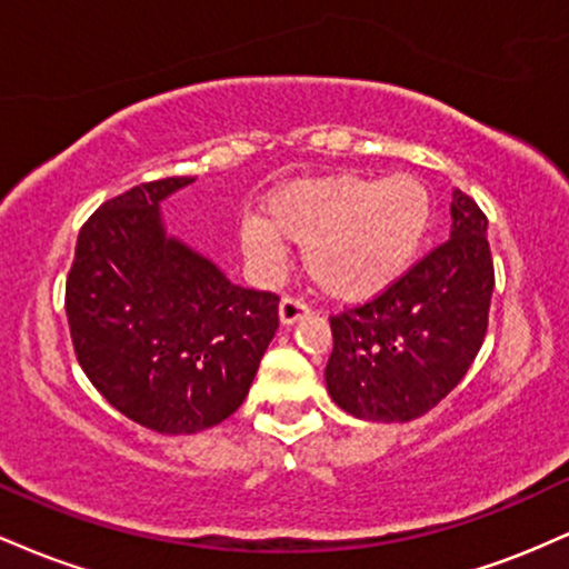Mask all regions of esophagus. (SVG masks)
Segmentation results:
<instances>
[{
	"label": "esophagus",
	"instance_id": "34e87169",
	"mask_svg": "<svg viewBox=\"0 0 569 569\" xmlns=\"http://www.w3.org/2000/svg\"><path fill=\"white\" fill-rule=\"evenodd\" d=\"M307 312H310V307H307L302 299H297V297H283V299H280V305H278V316H280V323H283V326L297 323L299 318L307 316Z\"/></svg>",
	"mask_w": 569,
	"mask_h": 569
}]
</instances>
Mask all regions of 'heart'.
Segmentation results:
<instances>
[{
    "label": "heart",
    "mask_w": 569,
    "mask_h": 569,
    "mask_svg": "<svg viewBox=\"0 0 569 569\" xmlns=\"http://www.w3.org/2000/svg\"><path fill=\"white\" fill-rule=\"evenodd\" d=\"M430 224L433 200L411 176H326L280 187L262 224L240 230V246L262 267L280 262L278 240L302 246L307 276L331 297L361 302L407 276Z\"/></svg>",
    "instance_id": "b5f03b06"
}]
</instances>
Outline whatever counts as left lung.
<instances>
[{
	"instance_id": "8db88e82",
	"label": "left lung",
	"mask_w": 569,
	"mask_h": 569,
	"mask_svg": "<svg viewBox=\"0 0 569 569\" xmlns=\"http://www.w3.org/2000/svg\"><path fill=\"white\" fill-rule=\"evenodd\" d=\"M495 267L487 217L452 192V232L401 280L329 318L326 388L339 409L371 422H409L452 393L487 335Z\"/></svg>"
}]
</instances>
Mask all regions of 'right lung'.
<instances>
[{
	"instance_id": "add662e5",
	"label": "right lung",
	"mask_w": 569,
	"mask_h": 569,
	"mask_svg": "<svg viewBox=\"0 0 569 569\" xmlns=\"http://www.w3.org/2000/svg\"><path fill=\"white\" fill-rule=\"evenodd\" d=\"M189 176L147 181L82 224L67 278L77 361L117 411L158 433L219 426L246 401L278 331V293L234 286L166 234L160 202Z\"/></svg>"
}]
</instances>
